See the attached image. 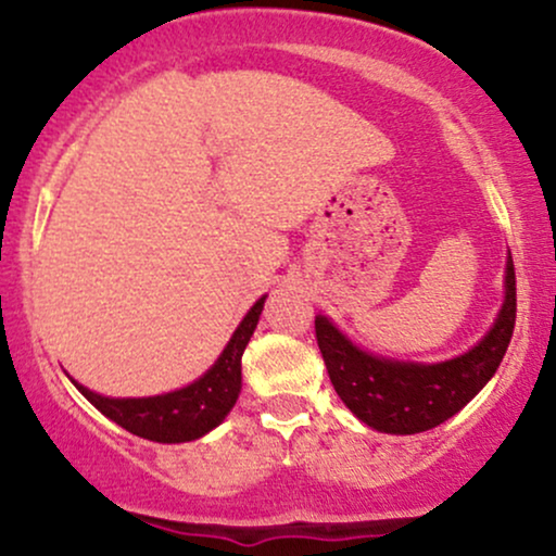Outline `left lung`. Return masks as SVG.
Masks as SVG:
<instances>
[{
  "label": "left lung",
  "instance_id": "1",
  "mask_svg": "<svg viewBox=\"0 0 556 556\" xmlns=\"http://www.w3.org/2000/svg\"><path fill=\"white\" fill-rule=\"evenodd\" d=\"M515 266H504V303L486 334L468 353L439 363L394 361L363 350L327 316H316V340L334 392L355 418L381 433H420L460 413L486 387L515 329Z\"/></svg>",
  "mask_w": 556,
  "mask_h": 556
}]
</instances>
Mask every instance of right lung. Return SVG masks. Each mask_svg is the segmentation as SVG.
<instances>
[{"instance_id": "add662e5", "label": "right lung", "mask_w": 556, "mask_h": 556, "mask_svg": "<svg viewBox=\"0 0 556 556\" xmlns=\"http://www.w3.org/2000/svg\"><path fill=\"white\" fill-rule=\"evenodd\" d=\"M264 303L266 295L253 303V308L232 331L227 348L222 350L214 366L193 384L175 389V392L154 394V397H104V394L78 384L73 376H70V381L78 387V392L91 402L96 410H101L106 418L140 439L159 444L193 442V439L206 437L208 431L216 429L238 402L242 389L240 361L245 353V344L251 342L253 331H256Z\"/></svg>"}]
</instances>
